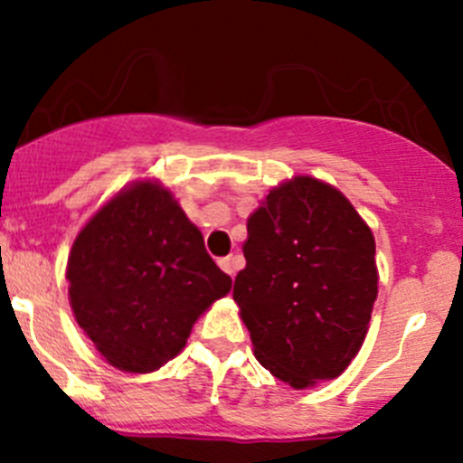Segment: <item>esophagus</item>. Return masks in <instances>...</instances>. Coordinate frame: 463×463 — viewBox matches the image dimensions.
<instances>
[{"mask_svg":"<svg viewBox=\"0 0 463 463\" xmlns=\"http://www.w3.org/2000/svg\"><path fill=\"white\" fill-rule=\"evenodd\" d=\"M219 266H222L228 275H235L237 266H240V258H235V255H228V258L219 260Z\"/></svg>","mask_w":463,"mask_h":463,"instance_id":"34e87169","label":"esophagus"}]
</instances>
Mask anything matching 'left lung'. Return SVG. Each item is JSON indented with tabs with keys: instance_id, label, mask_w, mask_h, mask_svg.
<instances>
[{
	"instance_id": "8db88e82",
	"label": "left lung",
	"mask_w": 463,
	"mask_h": 463,
	"mask_svg": "<svg viewBox=\"0 0 463 463\" xmlns=\"http://www.w3.org/2000/svg\"><path fill=\"white\" fill-rule=\"evenodd\" d=\"M232 298L255 358L296 390L343 374L378 293L374 235L335 188L296 176L249 217Z\"/></svg>"
}]
</instances>
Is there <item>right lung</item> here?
Wrapping results in <instances>:
<instances>
[{
	"mask_svg": "<svg viewBox=\"0 0 463 463\" xmlns=\"http://www.w3.org/2000/svg\"><path fill=\"white\" fill-rule=\"evenodd\" d=\"M69 298L78 325L114 367L154 372L185 347L193 325L231 291V275L158 185L137 184L102 205L73 241Z\"/></svg>",
	"mask_w": 463,
	"mask_h": 463,
	"instance_id": "right-lung-1",
	"label": "right lung"
}]
</instances>
